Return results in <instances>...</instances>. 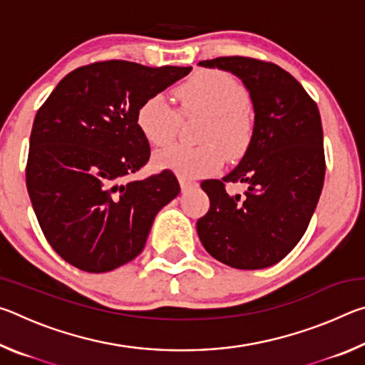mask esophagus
<instances>
[{"label": "esophagus", "instance_id": "esophagus-1", "mask_svg": "<svg viewBox=\"0 0 365 365\" xmlns=\"http://www.w3.org/2000/svg\"><path fill=\"white\" fill-rule=\"evenodd\" d=\"M180 187H182V191L185 193V191H188V190H191L193 187H196V183L187 180V178H180Z\"/></svg>", "mask_w": 365, "mask_h": 365}]
</instances>
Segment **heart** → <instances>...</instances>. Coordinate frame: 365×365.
Listing matches in <instances>:
<instances>
[{
  "label": "heart",
  "instance_id": "1",
  "mask_svg": "<svg viewBox=\"0 0 365 365\" xmlns=\"http://www.w3.org/2000/svg\"><path fill=\"white\" fill-rule=\"evenodd\" d=\"M180 113L187 117L202 115L201 146H174L158 154L160 168L174 170L178 177L200 178L220 168L224 153L240 158L246 153L255 115L245 86L224 71H200L177 86ZM180 113L163 95H153L140 104L137 127L148 143L168 146L180 127Z\"/></svg>",
  "mask_w": 365,
  "mask_h": 365
}]
</instances>
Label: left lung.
Listing matches in <instances>:
<instances>
[{"label": "left lung", "mask_w": 365, "mask_h": 365, "mask_svg": "<svg viewBox=\"0 0 365 365\" xmlns=\"http://www.w3.org/2000/svg\"><path fill=\"white\" fill-rule=\"evenodd\" d=\"M242 78L255 108V133L243 159L224 178L201 183L211 201L196 222L212 257L235 269L280 262L307 230L325 177L324 132L316 101L292 73L245 56L201 61ZM249 190L232 197L225 183Z\"/></svg>", "instance_id": "8db88e82"}]
</instances>
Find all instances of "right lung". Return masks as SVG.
<instances>
[{
    "label": "right lung",
    "mask_w": 365,
    "mask_h": 365,
    "mask_svg": "<svg viewBox=\"0 0 365 365\" xmlns=\"http://www.w3.org/2000/svg\"><path fill=\"white\" fill-rule=\"evenodd\" d=\"M190 71L100 61L67 73L36 113L27 191L48 243L73 267L101 274L130 262L180 193L168 169L123 182L151 154L137 127L140 104Z\"/></svg>",
    "instance_id": "add662e5"
}]
</instances>
